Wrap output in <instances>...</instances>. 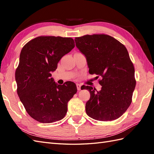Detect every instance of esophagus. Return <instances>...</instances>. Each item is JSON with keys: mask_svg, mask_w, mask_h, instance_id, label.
<instances>
[{"mask_svg": "<svg viewBox=\"0 0 154 154\" xmlns=\"http://www.w3.org/2000/svg\"><path fill=\"white\" fill-rule=\"evenodd\" d=\"M76 85H77V90H78V91H80V90H81V85L80 84H79V83H77V84H76Z\"/></svg>", "mask_w": 154, "mask_h": 154, "instance_id": "obj_1", "label": "esophagus"}]
</instances>
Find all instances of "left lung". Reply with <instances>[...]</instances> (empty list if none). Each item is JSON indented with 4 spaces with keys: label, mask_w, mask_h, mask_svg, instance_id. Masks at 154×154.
I'll return each instance as SVG.
<instances>
[{
    "label": "left lung",
    "mask_w": 154,
    "mask_h": 154,
    "mask_svg": "<svg viewBox=\"0 0 154 154\" xmlns=\"http://www.w3.org/2000/svg\"><path fill=\"white\" fill-rule=\"evenodd\" d=\"M76 46L85 55L89 73L102 77V88L91 86L90 99L86 103L87 114L102 121L118 119L132 102L136 86L134 67L125 46L106 34L86 35L75 37Z\"/></svg>",
    "instance_id": "1"
}]
</instances>
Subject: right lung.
I'll use <instances>...</instances> for the list:
<instances>
[{
	"mask_svg": "<svg viewBox=\"0 0 154 154\" xmlns=\"http://www.w3.org/2000/svg\"><path fill=\"white\" fill-rule=\"evenodd\" d=\"M74 47L72 38L40 36L21 49L15 73L17 93L27 113L38 122L62 119L77 91L73 82L58 85L51 77L61 58Z\"/></svg>",
	"mask_w": 154,
	"mask_h": 154,
	"instance_id": "1",
	"label": "right lung"
}]
</instances>
